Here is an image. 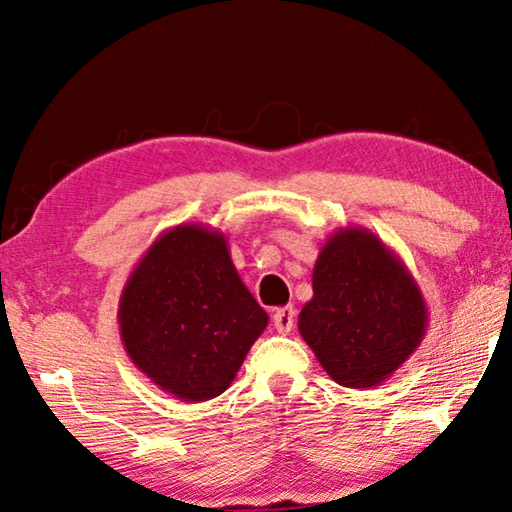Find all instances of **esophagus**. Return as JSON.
Returning a JSON list of instances; mask_svg holds the SVG:
<instances>
[{
	"mask_svg": "<svg viewBox=\"0 0 512 512\" xmlns=\"http://www.w3.org/2000/svg\"><path fill=\"white\" fill-rule=\"evenodd\" d=\"M272 322H274V329H277L279 334H288L295 325V309L293 306H281V309L274 311Z\"/></svg>",
	"mask_w": 512,
	"mask_h": 512,
	"instance_id": "obj_1",
	"label": "esophagus"
}]
</instances>
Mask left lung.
<instances>
[{
    "label": "left lung",
    "instance_id": "obj_1",
    "mask_svg": "<svg viewBox=\"0 0 512 512\" xmlns=\"http://www.w3.org/2000/svg\"><path fill=\"white\" fill-rule=\"evenodd\" d=\"M297 329L336 384L373 389L419 348L428 304L396 251L361 226L322 242Z\"/></svg>",
    "mask_w": 512,
    "mask_h": 512
}]
</instances>
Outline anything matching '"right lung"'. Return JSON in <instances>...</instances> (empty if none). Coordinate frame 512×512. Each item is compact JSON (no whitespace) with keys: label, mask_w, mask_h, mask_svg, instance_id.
<instances>
[{"label":"right lung","mask_w":512,"mask_h":512,"mask_svg":"<svg viewBox=\"0 0 512 512\" xmlns=\"http://www.w3.org/2000/svg\"><path fill=\"white\" fill-rule=\"evenodd\" d=\"M267 320L235 270L226 235L194 222L157 235L119 300L130 361L183 403L229 389Z\"/></svg>","instance_id":"add662e5"}]
</instances>
